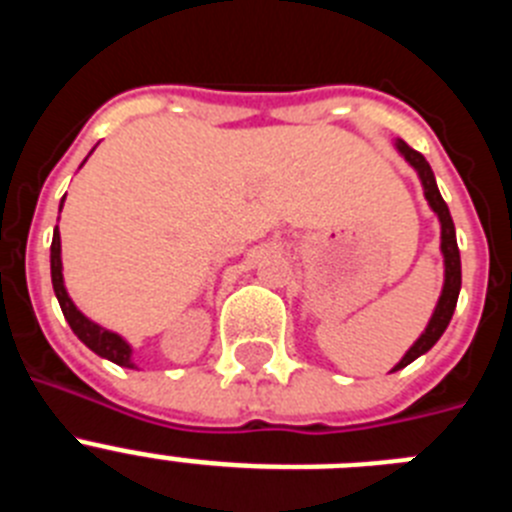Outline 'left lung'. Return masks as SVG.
I'll return each instance as SVG.
<instances>
[{"label":"left lung","instance_id":"8db88e82","mask_svg":"<svg viewBox=\"0 0 512 512\" xmlns=\"http://www.w3.org/2000/svg\"><path fill=\"white\" fill-rule=\"evenodd\" d=\"M395 148L405 161L415 169L418 174L420 184H423V197L428 202L433 212H436L438 223H441V256H443V287H441V297H438L436 307H433V315L425 325V330L418 336V341L405 351L400 361L392 366V372L397 369H405L408 364H413L418 356L428 354L433 346L438 343V338L443 336V330L449 328L451 323V315L456 310V300H459V289H461V256H459V246H456V228H454V220H451V212L449 205L443 202L441 192H438V184H436V176H433L431 164L425 161L423 153L413 151V148L405 143V140L397 138L395 140Z\"/></svg>","mask_w":512,"mask_h":512}]
</instances>
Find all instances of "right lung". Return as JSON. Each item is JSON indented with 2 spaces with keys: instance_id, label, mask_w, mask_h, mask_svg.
I'll list each match as a JSON object with an SVG mask.
<instances>
[{
  "instance_id": "right-lung-1",
  "label": "right lung",
  "mask_w": 512,
  "mask_h": 512,
  "mask_svg": "<svg viewBox=\"0 0 512 512\" xmlns=\"http://www.w3.org/2000/svg\"><path fill=\"white\" fill-rule=\"evenodd\" d=\"M92 151H89V156H92ZM84 164H87V158H84ZM63 200H66V197H63ZM63 200H61V210H63ZM51 282H53V292H56L58 305H61V310H63V318H66V323L71 325V330L76 333V338H79V341L84 343L87 348H92L94 354L102 356V359L112 361V364H117V366H125V369H138L133 361V346H130V343L125 341L120 333H115V330H107V328H102V325L94 323V320H89L87 315H84V312L74 305V300L69 297V289H66V282H63L61 233H58V225H56V230H53V243H51Z\"/></svg>"
}]
</instances>
